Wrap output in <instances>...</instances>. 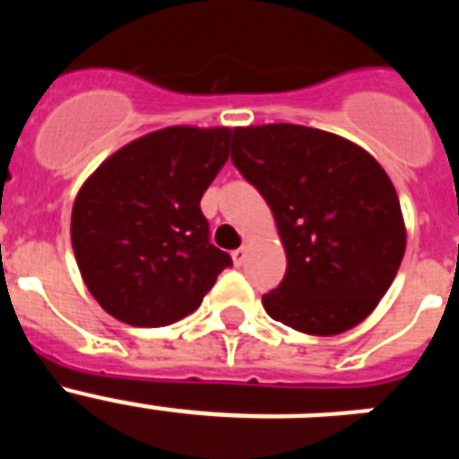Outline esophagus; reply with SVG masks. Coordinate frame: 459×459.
<instances>
[{
    "instance_id": "esophagus-1",
    "label": "esophagus",
    "mask_w": 459,
    "mask_h": 459,
    "mask_svg": "<svg viewBox=\"0 0 459 459\" xmlns=\"http://www.w3.org/2000/svg\"><path fill=\"white\" fill-rule=\"evenodd\" d=\"M232 259H234V264L237 266H243L246 264V259H248V248L246 246H241V248H237L232 253Z\"/></svg>"
}]
</instances>
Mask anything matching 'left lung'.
Returning a JSON list of instances; mask_svg holds the SVG:
<instances>
[{"label":"left lung","instance_id":"obj_1","mask_svg":"<svg viewBox=\"0 0 459 459\" xmlns=\"http://www.w3.org/2000/svg\"><path fill=\"white\" fill-rule=\"evenodd\" d=\"M232 160L271 206L285 246V280L262 296L264 310L307 335L363 322L407 248L384 168L354 142L296 124L234 128Z\"/></svg>","mask_w":459,"mask_h":459}]
</instances>
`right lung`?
Masks as SVG:
<instances>
[{"label": "right lung", "instance_id": "add662e5", "mask_svg": "<svg viewBox=\"0 0 459 459\" xmlns=\"http://www.w3.org/2000/svg\"><path fill=\"white\" fill-rule=\"evenodd\" d=\"M225 126H169L96 168L71 213L84 285L108 315L156 328L197 310L232 257L209 241L200 200L230 156Z\"/></svg>", "mask_w": 459, "mask_h": 459}]
</instances>
